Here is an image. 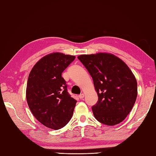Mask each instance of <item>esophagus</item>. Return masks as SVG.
I'll list each match as a JSON object with an SVG mask.
<instances>
[{
	"label": "esophagus",
	"mask_w": 156,
	"mask_h": 156,
	"mask_svg": "<svg viewBox=\"0 0 156 156\" xmlns=\"http://www.w3.org/2000/svg\"><path fill=\"white\" fill-rule=\"evenodd\" d=\"M79 98H80V99H83L84 98V94H81L79 96Z\"/></svg>",
	"instance_id": "34e87169"
}]
</instances>
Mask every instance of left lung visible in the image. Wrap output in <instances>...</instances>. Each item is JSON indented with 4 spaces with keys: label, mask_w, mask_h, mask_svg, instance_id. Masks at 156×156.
<instances>
[{
    "label": "left lung",
    "mask_w": 156,
    "mask_h": 156,
    "mask_svg": "<svg viewBox=\"0 0 156 156\" xmlns=\"http://www.w3.org/2000/svg\"><path fill=\"white\" fill-rule=\"evenodd\" d=\"M77 58L92 77L98 96L92 107L95 118L107 126L124 121L137 97V82L132 70L109 53L80 55Z\"/></svg>",
    "instance_id": "obj_1"
}]
</instances>
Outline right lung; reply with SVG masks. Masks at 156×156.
Listing matches in <instances>:
<instances>
[{"label": "right lung", "instance_id": "add662e5", "mask_svg": "<svg viewBox=\"0 0 156 156\" xmlns=\"http://www.w3.org/2000/svg\"><path fill=\"white\" fill-rule=\"evenodd\" d=\"M75 59L74 55L51 53L38 61L28 76V107L38 121L53 130L66 126L74 111L77 101L67 92L62 73Z\"/></svg>", "mask_w": 156, "mask_h": 156}]
</instances>
